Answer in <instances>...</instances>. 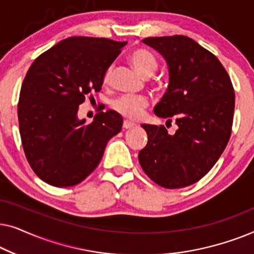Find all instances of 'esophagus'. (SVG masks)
<instances>
[{
  "label": "esophagus",
  "instance_id": "esophagus-1",
  "mask_svg": "<svg viewBox=\"0 0 254 254\" xmlns=\"http://www.w3.org/2000/svg\"><path fill=\"white\" fill-rule=\"evenodd\" d=\"M135 127V124L130 123V121H124V125H123V128L124 129H130V128H134Z\"/></svg>",
  "mask_w": 254,
  "mask_h": 254
}]
</instances>
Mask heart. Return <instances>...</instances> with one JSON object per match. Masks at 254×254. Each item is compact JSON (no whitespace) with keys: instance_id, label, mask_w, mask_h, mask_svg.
<instances>
[{"instance_id":"heart-1","label":"heart","mask_w":254,"mask_h":254,"mask_svg":"<svg viewBox=\"0 0 254 254\" xmlns=\"http://www.w3.org/2000/svg\"><path fill=\"white\" fill-rule=\"evenodd\" d=\"M133 67L144 77H150L157 69V60L150 52L144 48H136L129 55ZM113 69L110 67L104 75V84H109L112 78ZM148 99L142 96H123L113 103V109L121 116L130 120L140 119L148 107Z\"/></svg>"}]
</instances>
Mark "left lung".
Here are the masks:
<instances>
[{
    "instance_id": "8db88e82",
    "label": "left lung",
    "mask_w": 254,
    "mask_h": 254,
    "mask_svg": "<svg viewBox=\"0 0 254 254\" xmlns=\"http://www.w3.org/2000/svg\"><path fill=\"white\" fill-rule=\"evenodd\" d=\"M142 43L168 64V90L154 112L175 118L178 129L171 135L164 126L142 125L148 143L138 152V162L157 185L182 189L206 176L227 147L234 86L218 59L189 37H152Z\"/></svg>"
}]
</instances>
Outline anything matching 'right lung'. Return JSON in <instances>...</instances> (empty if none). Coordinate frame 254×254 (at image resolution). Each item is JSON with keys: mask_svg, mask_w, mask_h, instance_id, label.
I'll use <instances>...</instances> for the list:
<instances>
[{"mask_svg": "<svg viewBox=\"0 0 254 254\" xmlns=\"http://www.w3.org/2000/svg\"><path fill=\"white\" fill-rule=\"evenodd\" d=\"M127 41L70 37L39 55L24 78L18 102L20 138L27 162L45 183L68 187L99 164L107 142L120 133L116 111L77 117L85 97L99 92L105 71Z\"/></svg>", "mask_w": 254, "mask_h": 254, "instance_id": "1", "label": "right lung"}]
</instances>
